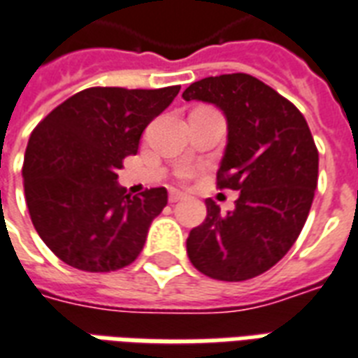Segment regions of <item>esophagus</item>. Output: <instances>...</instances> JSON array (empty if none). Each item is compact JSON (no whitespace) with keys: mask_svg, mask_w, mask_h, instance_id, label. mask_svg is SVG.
Listing matches in <instances>:
<instances>
[{"mask_svg":"<svg viewBox=\"0 0 358 358\" xmlns=\"http://www.w3.org/2000/svg\"><path fill=\"white\" fill-rule=\"evenodd\" d=\"M185 199V195L184 193H182V191H178V189H171L169 191V202H180V201H184Z\"/></svg>","mask_w":358,"mask_h":358,"instance_id":"1","label":"esophagus"}]
</instances>
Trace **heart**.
I'll return each mask as SVG.
<instances>
[{"label":"heart","instance_id":"obj_1","mask_svg":"<svg viewBox=\"0 0 358 358\" xmlns=\"http://www.w3.org/2000/svg\"><path fill=\"white\" fill-rule=\"evenodd\" d=\"M178 176H180V178H182V180L189 178V176H191V169L185 167V169H182V171H178Z\"/></svg>","mask_w":358,"mask_h":358}]
</instances>
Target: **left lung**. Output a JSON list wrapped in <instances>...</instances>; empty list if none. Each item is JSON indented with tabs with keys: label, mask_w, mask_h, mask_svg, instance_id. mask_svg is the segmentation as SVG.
Instances as JSON below:
<instances>
[{
	"label": "left lung",
	"mask_w": 358,
	"mask_h": 358,
	"mask_svg": "<svg viewBox=\"0 0 358 358\" xmlns=\"http://www.w3.org/2000/svg\"><path fill=\"white\" fill-rule=\"evenodd\" d=\"M184 100L213 103L227 119L219 189L239 191L227 215L206 199V219L187 238V256L201 273L239 282L282 258L310 212L317 185V148L294 103L249 74L191 83Z\"/></svg>",
	"instance_id": "left-lung-1"
}]
</instances>
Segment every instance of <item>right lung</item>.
Returning a JSON list of instances; mask_svg holds the SVG:
<instances>
[{
    "mask_svg": "<svg viewBox=\"0 0 358 358\" xmlns=\"http://www.w3.org/2000/svg\"><path fill=\"white\" fill-rule=\"evenodd\" d=\"M178 91L91 87L33 129L22 169L25 202L42 241L64 264L106 273L139 256L167 189L129 196L117 171L124 157L137 154L145 128Z\"/></svg>",
    "mask_w": 358,
    "mask_h": 358,
    "instance_id": "1",
    "label": "right lung"
}]
</instances>
